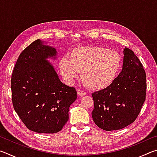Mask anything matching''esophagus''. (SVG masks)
I'll return each mask as SVG.
<instances>
[{"mask_svg": "<svg viewBox=\"0 0 157 157\" xmlns=\"http://www.w3.org/2000/svg\"><path fill=\"white\" fill-rule=\"evenodd\" d=\"M77 92H78V94L79 96H80V97L84 96V95H85L86 94V92L84 91H82V90H80V89L77 90Z\"/></svg>", "mask_w": 157, "mask_h": 157, "instance_id": "34e87169", "label": "esophagus"}]
</instances>
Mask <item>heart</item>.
Returning <instances> with one entry per match:
<instances>
[{
  "mask_svg": "<svg viewBox=\"0 0 157 157\" xmlns=\"http://www.w3.org/2000/svg\"><path fill=\"white\" fill-rule=\"evenodd\" d=\"M121 66L118 52L100 46H86L74 48L70 55L61 58L60 73L68 83L79 78L91 89L101 90L113 83Z\"/></svg>",
  "mask_w": 157,
  "mask_h": 157,
  "instance_id": "obj_1",
  "label": "heart"
}]
</instances>
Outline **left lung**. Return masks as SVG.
I'll return each mask as SVG.
<instances>
[{"instance_id": "8db88e82", "label": "left lung", "mask_w": 157, "mask_h": 157, "mask_svg": "<svg viewBox=\"0 0 157 157\" xmlns=\"http://www.w3.org/2000/svg\"><path fill=\"white\" fill-rule=\"evenodd\" d=\"M121 72L115 80L92 94V118L106 131L123 129L132 123L145 100L146 75L141 63L132 50L124 48Z\"/></svg>"}]
</instances>
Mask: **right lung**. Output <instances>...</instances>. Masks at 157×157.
Here are the masks:
<instances>
[{"instance_id": "1", "label": "right lung", "mask_w": 157, "mask_h": 157, "mask_svg": "<svg viewBox=\"0 0 157 157\" xmlns=\"http://www.w3.org/2000/svg\"><path fill=\"white\" fill-rule=\"evenodd\" d=\"M57 51L40 39L21 53L11 79L14 110L31 131L59 132L68 120V109L77 99L74 87L61 82L48 59L57 60Z\"/></svg>"}]
</instances>
